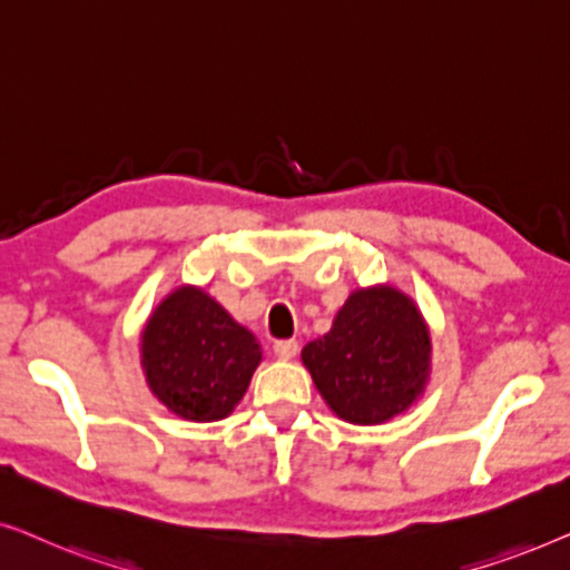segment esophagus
Returning a JSON list of instances; mask_svg holds the SVG:
<instances>
[{
	"instance_id": "1",
	"label": "esophagus",
	"mask_w": 570,
	"mask_h": 570,
	"mask_svg": "<svg viewBox=\"0 0 570 570\" xmlns=\"http://www.w3.org/2000/svg\"><path fill=\"white\" fill-rule=\"evenodd\" d=\"M275 355L279 357V361H291V357L298 355V342L295 340H277L275 342Z\"/></svg>"
}]
</instances>
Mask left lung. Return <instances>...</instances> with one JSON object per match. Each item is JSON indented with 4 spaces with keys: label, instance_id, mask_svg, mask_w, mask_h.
<instances>
[{
    "label": "left lung",
    "instance_id": "left-lung-1",
    "mask_svg": "<svg viewBox=\"0 0 570 570\" xmlns=\"http://www.w3.org/2000/svg\"><path fill=\"white\" fill-rule=\"evenodd\" d=\"M301 355L342 420L376 425L400 415L423 392L431 337L407 295L373 287L350 295L332 330L308 342Z\"/></svg>",
    "mask_w": 570,
    "mask_h": 570
}]
</instances>
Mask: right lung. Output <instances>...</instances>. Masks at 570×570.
<instances>
[{
  "mask_svg": "<svg viewBox=\"0 0 570 570\" xmlns=\"http://www.w3.org/2000/svg\"><path fill=\"white\" fill-rule=\"evenodd\" d=\"M262 361L254 334L197 287H178L142 332V368L170 412L197 423L228 417Z\"/></svg>",
  "mask_w": 570,
  "mask_h": 570,
  "instance_id": "obj_1",
  "label": "right lung"
}]
</instances>
